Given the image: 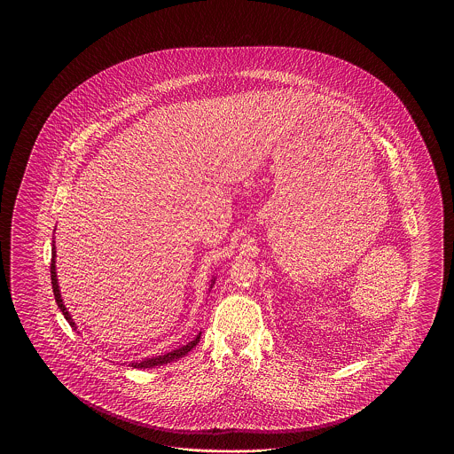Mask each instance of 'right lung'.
<instances>
[{
	"instance_id": "right-lung-1",
	"label": "right lung",
	"mask_w": 454,
	"mask_h": 454,
	"mask_svg": "<svg viewBox=\"0 0 454 454\" xmlns=\"http://www.w3.org/2000/svg\"><path fill=\"white\" fill-rule=\"evenodd\" d=\"M52 247H54V245H52ZM51 282H52L54 298H56V302H58L59 309L63 311V315H65L67 324L71 325L73 328H76V325L73 322L71 315H69V313H67V309H66L65 302H63V298H61V293H59V284H58V276H56V247L52 248V259H51ZM199 340H200V333L195 337L192 342H189L187 346L178 347V348H175L172 352H167L165 356H156V357H152V359H145V361H141V363H129V366L137 367V369H146V367L163 366V364H168V363H172V361H176V359L184 357L187 352H191V350L199 344Z\"/></svg>"
}]
</instances>
